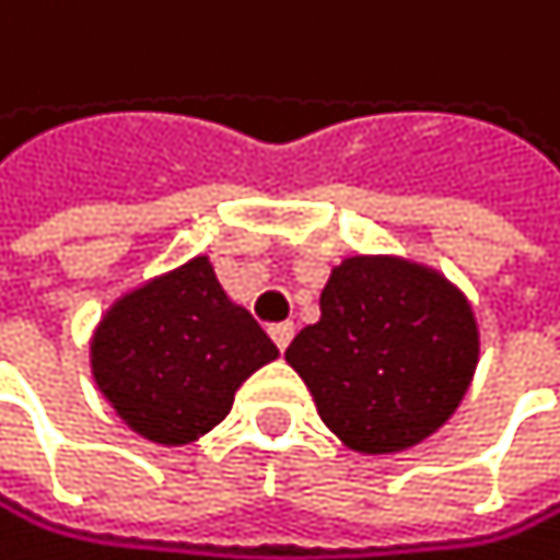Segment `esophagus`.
<instances>
[{"label": "esophagus", "instance_id": "34e87169", "mask_svg": "<svg viewBox=\"0 0 560 560\" xmlns=\"http://www.w3.org/2000/svg\"><path fill=\"white\" fill-rule=\"evenodd\" d=\"M268 336H271V342L278 346V349H289V342H292V336H295V326H292V322H278V326H271L268 329Z\"/></svg>", "mask_w": 560, "mask_h": 560}]
</instances>
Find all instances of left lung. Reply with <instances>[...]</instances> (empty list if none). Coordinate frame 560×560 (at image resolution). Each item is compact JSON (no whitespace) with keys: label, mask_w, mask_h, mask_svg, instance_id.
Segmentation results:
<instances>
[{"label":"left lung","mask_w":560,"mask_h":560,"mask_svg":"<svg viewBox=\"0 0 560 560\" xmlns=\"http://www.w3.org/2000/svg\"><path fill=\"white\" fill-rule=\"evenodd\" d=\"M318 312L285 362L349 450L402 454L457 413L480 362V326L443 271L399 255H349L332 265Z\"/></svg>","instance_id":"8db88e82"}]
</instances>
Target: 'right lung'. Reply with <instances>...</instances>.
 I'll return each instance as SVG.
<instances>
[{
    "mask_svg": "<svg viewBox=\"0 0 560 560\" xmlns=\"http://www.w3.org/2000/svg\"><path fill=\"white\" fill-rule=\"evenodd\" d=\"M271 359L275 342L221 289L208 255L117 295L90 336L96 389L158 446H187L211 433L242 383Z\"/></svg>",
    "mask_w": 560,
    "mask_h": 560,
    "instance_id": "right-lung-1",
    "label": "right lung"
}]
</instances>
